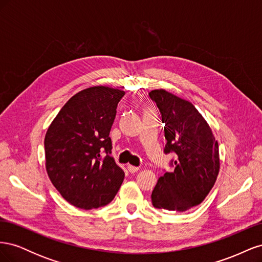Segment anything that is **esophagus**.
<instances>
[{"label":"esophagus","instance_id":"34e87169","mask_svg":"<svg viewBox=\"0 0 262 262\" xmlns=\"http://www.w3.org/2000/svg\"><path fill=\"white\" fill-rule=\"evenodd\" d=\"M139 169H140V168H139V167H136V166H132V165H129V166H128V170H129L131 173L137 172Z\"/></svg>","mask_w":262,"mask_h":262}]
</instances>
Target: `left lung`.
Here are the masks:
<instances>
[{
    "label": "left lung",
    "mask_w": 262,
    "mask_h": 262,
    "mask_svg": "<svg viewBox=\"0 0 262 262\" xmlns=\"http://www.w3.org/2000/svg\"><path fill=\"white\" fill-rule=\"evenodd\" d=\"M162 114L165 153L175 152V169L158 178L152 192L156 209L185 212L200 204L215 184L220 171L219 143L198 109L166 90L149 92Z\"/></svg>",
    "instance_id": "left-lung-1"
}]
</instances>
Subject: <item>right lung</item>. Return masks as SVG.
I'll use <instances>...</instances> for the list:
<instances>
[{"label": "right lung", "mask_w": 262, "mask_h": 262, "mask_svg": "<svg viewBox=\"0 0 262 262\" xmlns=\"http://www.w3.org/2000/svg\"><path fill=\"white\" fill-rule=\"evenodd\" d=\"M123 95L101 85L85 89L67 101L47 130V173L60 194L78 209L105 207L121 187L124 171L109 155V133Z\"/></svg>", "instance_id": "obj_1"}]
</instances>
